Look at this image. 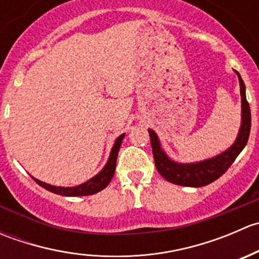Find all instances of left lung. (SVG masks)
Instances as JSON below:
<instances>
[{"mask_svg":"<svg viewBox=\"0 0 259 259\" xmlns=\"http://www.w3.org/2000/svg\"><path fill=\"white\" fill-rule=\"evenodd\" d=\"M236 74L238 75L239 86H241L242 122L236 142L226 151L214 158L198 161V163H177L168 158L165 151L161 149L160 142H159L155 132L151 129L148 130L151 148H153L155 166L164 179L177 185H183V187H204L223 176L243 150V148L247 144L250 133V109L247 98H245L244 82H243L239 72L236 71Z\"/></svg>","mask_w":259,"mask_h":259,"instance_id":"8db88e82","label":"left lung"}]
</instances>
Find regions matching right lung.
I'll list each match as a JSON object with an SVG mask.
<instances>
[{
	"label": "right lung",
	"instance_id": "right-lung-1",
	"mask_svg": "<svg viewBox=\"0 0 259 259\" xmlns=\"http://www.w3.org/2000/svg\"><path fill=\"white\" fill-rule=\"evenodd\" d=\"M125 134H121L116 139L115 144L111 149L110 156L108 159V163L105 164V166L103 168V170L99 174H96L95 177H93L88 182L82 183V184L77 185V187H55V185L48 184V183H44L41 180H37L33 178L38 185H41L42 188H45L49 192L55 193V194L64 195V197H81V195H91L95 194V193L100 192L104 188L108 187L109 183L113 179L114 173H115V166H116V159H117V153H119V149L121 146V142L124 139Z\"/></svg>",
	"mask_w": 259,
	"mask_h": 259
}]
</instances>
